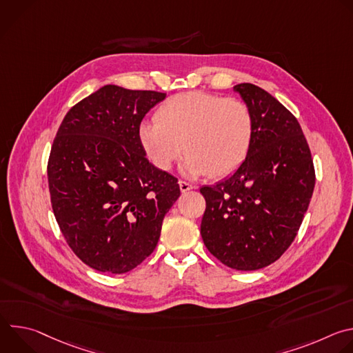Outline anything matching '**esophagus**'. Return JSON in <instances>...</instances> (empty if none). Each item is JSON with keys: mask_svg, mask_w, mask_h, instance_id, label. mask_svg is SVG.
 <instances>
[{"mask_svg": "<svg viewBox=\"0 0 353 353\" xmlns=\"http://www.w3.org/2000/svg\"><path fill=\"white\" fill-rule=\"evenodd\" d=\"M179 185H180L181 192H187V191H190V190H192V188H194V185H192V184H190V183H187V181H183V180H180V181H179Z\"/></svg>", "mask_w": 353, "mask_h": 353, "instance_id": "34e87169", "label": "esophagus"}]
</instances>
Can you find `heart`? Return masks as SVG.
<instances>
[{
	"instance_id": "1",
	"label": "heart",
	"mask_w": 353,
	"mask_h": 353,
	"mask_svg": "<svg viewBox=\"0 0 353 353\" xmlns=\"http://www.w3.org/2000/svg\"><path fill=\"white\" fill-rule=\"evenodd\" d=\"M250 139L247 108L236 99L204 92L170 97L157 112V121L139 127L145 152L161 170L172 169L185 149L181 172L188 177L232 173L245 158Z\"/></svg>"
}]
</instances>
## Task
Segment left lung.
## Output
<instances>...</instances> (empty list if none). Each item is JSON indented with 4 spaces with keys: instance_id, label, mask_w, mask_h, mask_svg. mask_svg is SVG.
Returning <instances> with one entry per match:
<instances>
[{
    "instance_id": "obj_1",
    "label": "left lung",
    "mask_w": 353,
    "mask_h": 353,
    "mask_svg": "<svg viewBox=\"0 0 353 353\" xmlns=\"http://www.w3.org/2000/svg\"><path fill=\"white\" fill-rule=\"evenodd\" d=\"M251 117L247 157L212 187H201L207 208L201 236L210 253L239 271L276 261L294 240L309 208L316 174L296 117L253 83L233 86Z\"/></svg>"
}]
</instances>
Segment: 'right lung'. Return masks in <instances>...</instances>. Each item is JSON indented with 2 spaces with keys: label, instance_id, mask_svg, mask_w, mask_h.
Here are the masks:
<instances>
[{
  "label": "right lung",
  "instance_id": "1",
  "mask_svg": "<svg viewBox=\"0 0 353 353\" xmlns=\"http://www.w3.org/2000/svg\"><path fill=\"white\" fill-rule=\"evenodd\" d=\"M166 97L106 85L64 117L47 176L57 223L90 268L124 274L155 250L165 215L180 196L177 179L146 159L145 114Z\"/></svg>",
  "mask_w": 353,
  "mask_h": 353
}]
</instances>
